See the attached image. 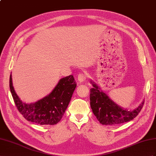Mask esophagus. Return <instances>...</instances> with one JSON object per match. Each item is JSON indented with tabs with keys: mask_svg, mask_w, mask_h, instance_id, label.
<instances>
[{
	"mask_svg": "<svg viewBox=\"0 0 156 156\" xmlns=\"http://www.w3.org/2000/svg\"><path fill=\"white\" fill-rule=\"evenodd\" d=\"M87 78V75L85 73H80L78 75V81H80V82L85 81Z\"/></svg>",
	"mask_w": 156,
	"mask_h": 156,
	"instance_id": "34e87169",
	"label": "esophagus"
}]
</instances>
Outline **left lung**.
Listing matches in <instances>:
<instances>
[{
	"mask_svg": "<svg viewBox=\"0 0 156 156\" xmlns=\"http://www.w3.org/2000/svg\"><path fill=\"white\" fill-rule=\"evenodd\" d=\"M90 90V106L95 116L102 125H117L129 122L140 112L144 102L133 111L123 109L111 100L107 95L99 90V87L93 83Z\"/></svg>",
	"mask_w": 156,
	"mask_h": 156,
	"instance_id": "left-lung-1",
	"label": "left lung"
}]
</instances>
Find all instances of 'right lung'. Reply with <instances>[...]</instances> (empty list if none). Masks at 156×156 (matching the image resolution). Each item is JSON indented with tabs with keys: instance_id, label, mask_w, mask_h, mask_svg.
<instances>
[{
	"instance_id": "right-lung-1",
	"label": "right lung",
	"mask_w": 156,
	"mask_h": 156,
	"mask_svg": "<svg viewBox=\"0 0 156 156\" xmlns=\"http://www.w3.org/2000/svg\"><path fill=\"white\" fill-rule=\"evenodd\" d=\"M76 87L73 75L63 78L47 96L31 104L23 103L16 94L10 76V89L19 112L28 121L41 125H53L61 121Z\"/></svg>"
}]
</instances>
